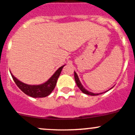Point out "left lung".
Returning a JSON list of instances; mask_svg holds the SVG:
<instances>
[{
    "mask_svg": "<svg viewBox=\"0 0 135 135\" xmlns=\"http://www.w3.org/2000/svg\"><path fill=\"white\" fill-rule=\"evenodd\" d=\"M74 79H75V82H76V85L78 86V87L79 88L80 90L83 93H84V94H87V95H99V94H94V93H92V92H91V91H88L87 90H86V89L84 88V86H82V84H81L80 81V80H79V78H78V75H77V74L75 73V72H74ZM100 94H102V93H100Z\"/></svg>",
    "mask_w": 135,
    "mask_h": 135,
    "instance_id": "left-lung-1",
    "label": "left lung"
}]
</instances>
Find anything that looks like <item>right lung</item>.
I'll return each mask as SVG.
<instances>
[{
  "label": "right lung",
  "mask_w": 135,
  "mask_h": 135,
  "mask_svg": "<svg viewBox=\"0 0 135 135\" xmlns=\"http://www.w3.org/2000/svg\"><path fill=\"white\" fill-rule=\"evenodd\" d=\"M64 66L65 65L61 66L59 69H57V71L53 74V75L47 82L40 85L26 84L23 83V82H21L19 80L17 79L11 73H10V74H11L12 77L15 82L16 84L26 95L32 97V98H44V97L49 95L52 92V91L54 90L56 84H57V80L59 77L60 74H61Z\"/></svg>",
  "instance_id": "1"
}]
</instances>
